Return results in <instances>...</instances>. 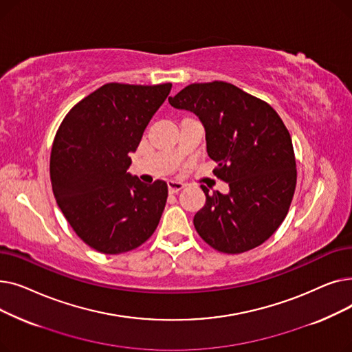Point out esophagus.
<instances>
[{"instance_id": "1", "label": "esophagus", "mask_w": 352, "mask_h": 352, "mask_svg": "<svg viewBox=\"0 0 352 352\" xmlns=\"http://www.w3.org/2000/svg\"><path fill=\"white\" fill-rule=\"evenodd\" d=\"M166 186H168L170 194H175V192H178L179 190L184 188V184L178 182V181H168V182H166Z\"/></svg>"}]
</instances>
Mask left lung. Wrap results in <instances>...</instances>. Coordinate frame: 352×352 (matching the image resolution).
I'll return each instance as SVG.
<instances>
[{
    "label": "left lung",
    "mask_w": 352,
    "mask_h": 352,
    "mask_svg": "<svg viewBox=\"0 0 352 352\" xmlns=\"http://www.w3.org/2000/svg\"><path fill=\"white\" fill-rule=\"evenodd\" d=\"M194 113L206 128L214 174L230 192L206 194L194 227L219 252L239 254L264 241L281 226L297 184L291 135L275 109L238 87L224 82L191 84L168 98Z\"/></svg>",
    "instance_id": "8db88e82"
}]
</instances>
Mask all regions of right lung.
Returning a JSON list of instances; mask_svg holds the SVG:
<instances>
[{
  "label": "right lung",
  "instance_id": "right-lung-1",
  "mask_svg": "<svg viewBox=\"0 0 352 352\" xmlns=\"http://www.w3.org/2000/svg\"><path fill=\"white\" fill-rule=\"evenodd\" d=\"M171 87L105 84L72 107L55 135L54 197L76 234L102 254L135 250L160 223L165 181L146 186L126 170Z\"/></svg>",
  "mask_w": 352,
  "mask_h": 352
}]
</instances>
